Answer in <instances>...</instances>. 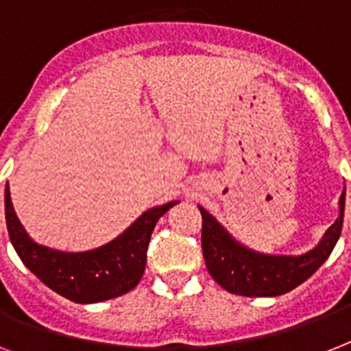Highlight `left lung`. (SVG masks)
I'll use <instances>...</instances> for the list:
<instances>
[{
    "label": "left lung",
    "instance_id": "left-lung-1",
    "mask_svg": "<svg viewBox=\"0 0 351 351\" xmlns=\"http://www.w3.org/2000/svg\"><path fill=\"white\" fill-rule=\"evenodd\" d=\"M344 198L339 200V219L321 242L304 255H266L240 244L202 206V251L209 275L230 293L242 297H277L295 289L326 262L343 230Z\"/></svg>",
    "mask_w": 351,
    "mask_h": 351
}]
</instances>
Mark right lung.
I'll use <instances>...</instances> for the list:
<instances>
[{
    "label": "right lung",
    "instance_id": "obj_1",
    "mask_svg": "<svg viewBox=\"0 0 351 351\" xmlns=\"http://www.w3.org/2000/svg\"><path fill=\"white\" fill-rule=\"evenodd\" d=\"M175 204L178 202L147 209L109 244L82 253H67L36 244L30 239L16 217L8 182L5 187L8 237L21 262L52 291L78 304L114 299L136 288L145 271L147 245L154 226Z\"/></svg>",
    "mask_w": 351,
    "mask_h": 351
}]
</instances>
